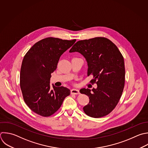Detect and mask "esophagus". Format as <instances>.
<instances>
[{"instance_id": "obj_1", "label": "esophagus", "mask_w": 148, "mask_h": 148, "mask_svg": "<svg viewBox=\"0 0 148 148\" xmlns=\"http://www.w3.org/2000/svg\"><path fill=\"white\" fill-rule=\"evenodd\" d=\"M71 93H72V94H73L77 95V94H79L80 92H79V90H77V89H75V88H73V89H72V90H71Z\"/></svg>"}]
</instances>
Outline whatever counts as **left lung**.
<instances>
[{
  "label": "left lung",
  "mask_w": 148,
  "mask_h": 148,
  "mask_svg": "<svg viewBox=\"0 0 148 148\" xmlns=\"http://www.w3.org/2000/svg\"><path fill=\"white\" fill-rule=\"evenodd\" d=\"M79 52L86 58L87 75H92V84L97 88H82L80 93L89 97V103L83 107L84 113L94 118L109 114L118 103L125 83L123 57L110 40L97 37L77 42L69 50Z\"/></svg>",
  "instance_id": "left-lung-1"
}]
</instances>
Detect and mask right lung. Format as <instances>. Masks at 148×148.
<instances>
[{"instance_id":"obj_1","label":"right lung","mask_w":148,"mask_h":148,"mask_svg":"<svg viewBox=\"0 0 148 148\" xmlns=\"http://www.w3.org/2000/svg\"><path fill=\"white\" fill-rule=\"evenodd\" d=\"M76 42L47 38L36 43L26 53L20 71V87L24 100L35 113L49 117L61 107L71 94L68 88L50 86L61 56Z\"/></svg>"}]
</instances>
